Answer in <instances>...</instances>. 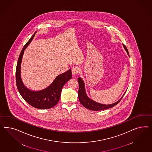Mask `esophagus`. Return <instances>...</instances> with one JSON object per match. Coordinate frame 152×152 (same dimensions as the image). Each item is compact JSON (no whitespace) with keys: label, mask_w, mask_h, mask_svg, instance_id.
<instances>
[{"label":"esophagus","mask_w":152,"mask_h":152,"mask_svg":"<svg viewBox=\"0 0 152 152\" xmlns=\"http://www.w3.org/2000/svg\"><path fill=\"white\" fill-rule=\"evenodd\" d=\"M80 71V67L78 66H73L72 68V73L74 75H76L78 74Z\"/></svg>","instance_id":"obj_1"}]
</instances>
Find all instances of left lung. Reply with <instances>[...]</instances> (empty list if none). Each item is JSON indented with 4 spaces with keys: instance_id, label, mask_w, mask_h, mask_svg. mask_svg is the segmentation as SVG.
<instances>
[{
    "instance_id": "1",
    "label": "left lung",
    "mask_w": 152,
    "mask_h": 152,
    "mask_svg": "<svg viewBox=\"0 0 152 152\" xmlns=\"http://www.w3.org/2000/svg\"><path fill=\"white\" fill-rule=\"evenodd\" d=\"M123 44L124 49L126 51L128 55L129 56V53H128V51L127 48L123 44ZM78 84H79L78 94L79 101L81 103V104H82L84 107L86 108L87 109H88V110H92V111H101V110L108 109V108H111V107H114L117 104H118V103H119V101H121V99H122L124 94H125V93L126 92V91L124 93V94L122 96V97L119 99L118 101H117V102L113 103H112V104H102V103L97 102L94 101L93 99H91L87 96L86 91V88H85V82L81 77L78 78Z\"/></svg>"
}]
</instances>
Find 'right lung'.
Segmentation results:
<instances>
[{
	"instance_id": "add662e5",
	"label": "right lung",
	"mask_w": 152,
	"mask_h": 152,
	"mask_svg": "<svg viewBox=\"0 0 152 152\" xmlns=\"http://www.w3.org/2000/svg\"><path fill=\"white\" fill-rule=\"evenodd\" d=\"M37 31L25 45L21 51L17 62L16 83L19 92L26 102L38 109H49L58 104L61 97L62 88L72 78L71 69L56 76L49 86L41 90H31L25 86L21 77V65L25 50L32 41Z\"/></svg>"
}]
</instances>
